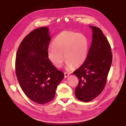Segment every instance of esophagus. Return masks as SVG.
<instances>
[{
	"label": "esophagus",
	"mask_w": 126,
	"mask_h": 126,
	"mask_svg": "<svg viewBox=\"0 0 126 126\" xmlns=\"http://www.w3.org/2000/svg\"><path fill=\"white\" fill-rule=\"evenodd\" d=\"M69 76V74L68 72H64V78H67Z\"/></svg>",
	"instance_id": "obj_1"
}]
</instances>
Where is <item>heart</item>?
Returning <instances> with one entry per match:
<instances>
[{
	"label": "heart",
	"instance_id": "b5f03b06",
	"mask_svg": "<svg viewBox=\"0 0 126 126\" xmlns=\"http://www.w3.org/2000/svg\"><path fill=\"white\" fill-rule=\"evenodd\" d=\"M47 50V57L56 67H62L65 60L67 69L80 67L87 58L89 41L85 35L71 31H64L59 34ZM64 55V57L63 56Z\"/></svg>",
	"mask_w": 126,
	"mask_h": 126
}]
</instances>
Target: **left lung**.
<instances>
[{
    "mask_svg": "<svg viewBox=\"0 0 126 126\" xmlns=\"http://www.w3.org/2000/svg\"><path fill=\"white\" fill-rule=\"evenodd\" d=\"M89 26L92 30L91 45L85 61L73 72L79 79L76 96L84 102L93 100L104 90L112 61L107 39L100 28Z\"/></svg>",
    "mask_w": 126,
    "mask_h": 126,
    "instance_id": "obj_1",
    "label": "left lung"
}]
</instances>
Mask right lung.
Wrapping results in <instances>:
<instances>
[{"mask_svg":"<svg viewBox=\"0 0 126 126\" xmlns=\"http://www.w3.org/2000/svg\"><path fill=\"white\" fill-rule=\"evenodd\" d=\"M48 30L45 26L32 31L20 44L16 57L15 72L19 85L28 98L39 104L53 100L64 76L47 57L51 39Z\"/></svg>","mask_w":126,"mask_h":126,"instance_id":"1","label":"right lung"}]
</instances>
